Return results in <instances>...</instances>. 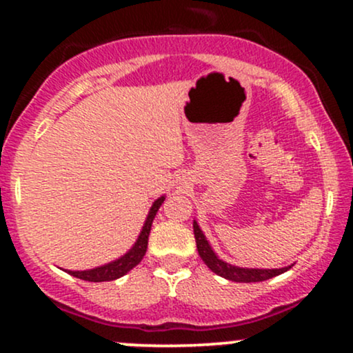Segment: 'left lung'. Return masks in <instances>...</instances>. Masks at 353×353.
<instances>
[{
	"label": "left lung",
	"instance_id": "obj_1",
	"mask_svg": "<svg viewBox=\"0 0 353 353\" xmlns=\"http://www.w3.org/2000/svg\"><path fill=\"white\" fill-rule=\"evenodd\" d=\"M194 237H196L197 244V252H199L201 259L204 261V264L212 270L214 274L221 275V277L228 279V281L232 282H262L267 281V279H272L275 275H281L290 269L292 265L282 267V269H247V267H237L229 264V262L219 259V255L214 252V249L210 247L209 241L205 239L204 232H202L199 224L194 221Z\"/></svg>",
	"mask_w": 353,
	"mask_h": 353
}]
</instances>
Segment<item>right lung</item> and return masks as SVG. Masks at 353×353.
<instances>
[{"mask_svg":"<svg viewBox=\"0 0 353 353\" xmlns=\"http://www.w3.org/2000/svg\"><path fill=\"white\" fill-rule=\"evenodd\" d=\"M164 199L165 196H161L159 199L152 202L148 217H145L143 229H141V234L137 236V241L124 255H121L119 259H116V261L112 262H108V264L104 265L94 267V269L66 270V272L71 274L72 277L83 279V281H88V282H109V281H116V279L123 277V275L128 274L129 270L134 269V267L143 261L145 250H148V239H149V232H151L152 221L154 217H156L157 210H159L161 205H163Z\"/></svg>","mask_w":353,"mask_h":353,"instance_id":"right-lung-1","label":"right lung"}]
</instances>
